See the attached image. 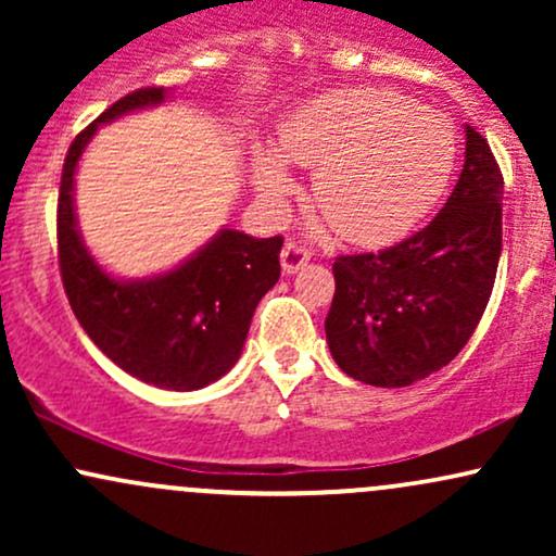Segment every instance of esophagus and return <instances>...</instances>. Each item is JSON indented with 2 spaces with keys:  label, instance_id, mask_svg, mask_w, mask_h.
Here are the masks:
<instances>
[{
  "label": "esophagus",
  "instance_id": "obj_1",
  "mask_svg": "<svg viewBox=\"0 0 556 556\" xmlns=\"http://www.w3.org/2000/svg\"><path fill=\"white\" fill-rule=\"evenodd\" d=\"M311 261V251L305 245H300V242L290 240L285 242V251H282V269L285 274H295L303 269L305 264Z\"/></svg>",
  "mask_w": 556,
  "mask_h": 556
}]
</instances>
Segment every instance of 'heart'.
<instances>
[{
  "label": "heart",
  "instance_id": "heart-1",
  "mask_svg": "<svg viewBox=\"0 0 556 556\" xmlns=\"http://www.w3.org/2000/svg\"><path fill=\"white\" fill-rule=\"evenodd\" d=\"M277 149L253 156V185L269 206L292 193L290 169L314 172V201L342 238L387 245L431 212L455 167V130L429 106L381 88H337L279 125Z\"/></svg>",
  "mask_w": 556,
  "mask_h": 556
}]
</instances>
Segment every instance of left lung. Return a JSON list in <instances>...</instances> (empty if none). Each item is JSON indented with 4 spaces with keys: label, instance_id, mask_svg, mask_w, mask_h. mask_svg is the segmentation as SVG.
I'll use <instances>...</instances> for the list:
<instances>
[{
    "label": "left lung",
    "instance_id": "1",
    "mask_svg": "<svg viewBox=\"0 0 556 556\" xmlns=\"http://www.w3.org/2000/svg\"><path fill=\"white\" fill-rule=\"evenodd\" d=\"M502 193L486 138L465 125V164L442 212L387 251L334 261L324 329L344 374L371 387H410L460 353L496 279Z\"/></svg>",
    "mask_w": 556,
    "mask_h": 556
}]
</instances>
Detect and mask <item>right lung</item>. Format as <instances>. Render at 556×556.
I'll return each mask as SVG.
<instances>
[{
  "mask_svg": "<svg viewBox=\"0 0 556 556\" xmlns=\"http://www.w3.org/2000/svg\"><path fill=\"white\" fill-rule=\"evenodd\" d=\"M164 99L167 88L127 93L73 140L62 169L56 242L70 308L96 348L146 384L190 392L238 363L253 311L279 279L282 238H251L225 227L180 266L146 279H117L96 264L75 216L83 151L99 125Z\"/></svg>",
  "mask_w": 556,
  "mask_h": 556,
  "instance_id": "1",
  "label": "right lung"
}]
</instances>
